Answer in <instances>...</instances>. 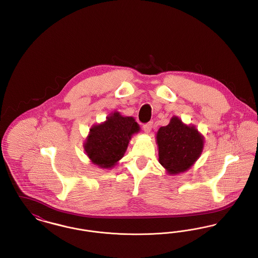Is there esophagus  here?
<instances>
[{"label": "esophagus", "mask_w": 258, "mask_h": 258, "mask_svg": "<svg viewBox=\"0 0 258 258\" xmlns=\"http://www.w3.org/2000/svg\"><path fill=\"white\" fill-rule=\"evenodd\" d=\"M152 127H153V122H149V123L143 124V130L145 133H150L152 131Z\"/></svg>", "instance_id": "esophagus-1"}]
</instances>
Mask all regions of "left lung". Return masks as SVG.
Segmentation results:
<instances>
[{
    "label": "left lung",
    "instance_id": "1",
    "mask_svg": "<svg viewBox=\"0 0 258 258\" xmlns=\"http://www.w3.org/2000/svg\"><path fill=\"white\" fill-rule=\"evenodd\" d=\"M157 142L160 163L171 174L189 168L203 149V137L197 128L185 125L177 117H173L170 123L160 127Z\"/></svg>",
    "mask_w": 258,
    "mask_h": 258
}]
</instances>
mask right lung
Listing matches in <instances>:
<instances>
[{
  "label": "right lung",
  "instance_id": "add662e5",
  "mask_svg": "<svg viewBox=\"0 0 258 258\" xmlns=\"http://www.w3.org/2000/svg\"><path fill=\"white\" fill-rule=\"evenodd\" d=\"M139 132L133 117H123L115 112L103 123L90 130L84 148L88 157L102 168L113 166L123 158L132 135Z\"/></svg>",
  "mask_w": 258,
  "mask_h": 258
}]
</instances>
